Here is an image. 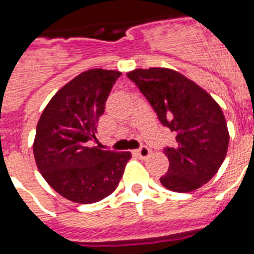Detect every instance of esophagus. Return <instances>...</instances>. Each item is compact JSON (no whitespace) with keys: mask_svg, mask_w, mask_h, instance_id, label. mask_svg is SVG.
<instances>
[{"mask_svg":"<svg viewBox=\"0 0 254 254\" xmlns=\"http://www.w3.org/2000/svg\"><path fill=\"white\" fill-rule=\"evenodd\" d=\"M150 149H149V147L147 146H141L138 149V150H135V154L138 155L139 158L141 159H146L147 157H149V155H150Z\"/></svg>","mask_w":254,"mask_h":254,"instance_id":"34e87169","label":"esophagus"}]
</instances>
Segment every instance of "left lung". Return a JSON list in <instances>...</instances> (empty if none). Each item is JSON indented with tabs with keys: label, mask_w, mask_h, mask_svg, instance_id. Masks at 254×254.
<instances>
[{
	"label": "left lung",
	"mask_w": 254,
	"mask_h": 254,
	"mask_svg": "<svg viewBox=\"0 0 254 254\" xmlns=\"http://www.w3.org/2000/svg\"><path fill=\"white\" fill-rule=\"evenodd\" d=\"M150 103L163 127L177 134L165 147L170 166L161 183L175 192H191L213 178L229 143L219 104L201 87L170 68H137L127 73Z\"/></svg>",
	"instance_id": "left-lung-1"
}]
</instances>
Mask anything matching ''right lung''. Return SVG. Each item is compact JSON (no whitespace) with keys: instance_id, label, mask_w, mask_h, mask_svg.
I'll return each mask as SVG.
<instances>
[{"instance_id":"add662e5","label":"right lung","mask_w":254,"mask_h":254,"mask_svg":"<svg viewBox=\"0 0 254 254\" xmlns=\"http://www.w3.org/2000/svg\"><path fill=\"white\" fill-rule=\"evenodd\" d=\"M120 71L93 68L73 77L53 96L38 121L34 158L45 181L65 199L91 204L120 183L130 151L103 150L97 123Z\"/></svg>"}]
</instances>
